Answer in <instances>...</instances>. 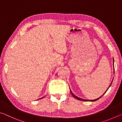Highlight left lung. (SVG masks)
I'll use <instances>...</instances> for the list:
<instances>
[{
  "instance_id": "left-lung-1",
  "label": "left lung",
  "mask_w": 122,
  "mask_h": 122,
  "mask_svg": "<svg viewBox=\"0 0 122 122\" xmlns=\"http://www.w3.org/2000/svg\"><path fill=\"white\" fill-rule=\"evenodd\" d=\"M113 64H114V60H113ZM113 67H114V66H113ZM113 73H115V69H114V68H113ZM112 81H113V79H112V82H111V83H110V86H109L108 87V88L107 89V90H106V92H104V94H103V95H104L105 93H106V92H107V91L108 90V89L110 88V86H111V84H112ZM69 89H70V92H71V94L72 95V96H73L74 98H75L76 99H77V100H80V101H90V102H94V101H97V100H98V99H100L101 97H102L103 95H102L101 96V97H100L99 98H97V99H95V100H84V99H82V98H79V97H78L77 96H75V95H74L73 92H71V89H70V88H69Z\"/></svg>"
}]
</instances>
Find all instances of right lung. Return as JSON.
Returning a JSON list of instances; mask_svg holds the SVG:
<instances>
[{
    "label": "right lung",
    "instance_id": "1",
    "mask_svg": "<svg viewBox=\"0 0 122 122\" xmlns=\"http://www.w3.org/2000/svg\"><path fill=\"white\" fill-rule=\"evenodd\" d=\"M44 97H42V98H44ZM41 98H40V99H41Z\"/></svg>",
    "mask_w": 122,
    "mask_h": 122
}]
</instances>
